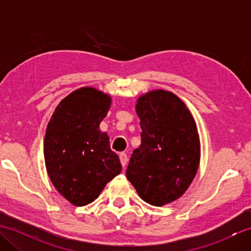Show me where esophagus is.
<instances>
[{
  "instance_id": "34e87169",
  "label": "esophagus",
  "mask_w": 251,
  "mask_h": 251,
  "mask_svg": "<svg viewBox=\"0 0 251 251\" xmlns=\"http://www.w3.org/2000/svg\"><path fill=\"white\" fill-rule=\"evenodd\" d=\"M120 161H121L122 166L125 167L126 164H127V161H128V157H127V154L126 153L123 152V153L120 154Z\"/></svg>"
}]
</instances>
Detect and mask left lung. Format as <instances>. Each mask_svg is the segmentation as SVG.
Wrapping results in <instances>:
<instances>
[{
    "label": "left lung",
    "mask_w": 251,
    "mask_h": 251,
    "mask_svg": "<svg viewBox=\"0 0 251 251\" xmlns=\"http://www.w3.org/2000/svg\"><path fill=\"white\" fill-rule=\"evenodd\" d=\"M141 145L131 154L126 177L141 199L153 206L172 202L188 190L200 164L195 122L177 96L153 90L136 105Z\"/></svg>",
    "instance_id": "obj_1"
}]
</instances>
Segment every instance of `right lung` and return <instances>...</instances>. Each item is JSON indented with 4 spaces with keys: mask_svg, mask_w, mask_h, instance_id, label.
<instances>
[{
    "mask_svg": "<svg viewBox=\"0 0 251 251\" xmlns=\"http://www.w3.org/2000/svg\"><path fill=\"white\" fill-rule=\"evenodd\" d=\"M111 98L92 87L71 93L58 104L44 139L46 169L57 191L75 206L94 201L122 170L109 136L99 129Z\"/></svg>",
    "mask_w": 251,
    "mask_h": 251,
    "instance_id": "right-lung-1",
    "label": "right lung"
}]
</instances>
